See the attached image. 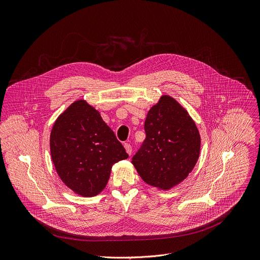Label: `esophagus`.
<instances>
[{"label": "esophagus", "mask_w": 260, "mask_h": 260, "mask_svg": "<svg viewBox=\"0 0 260 260\" xmlns=\"http://www.w3.org/2000/svg\"><path fill=\"white\" fill-rule=\"evenodd\" d=\"M124 147H125L127 153H128L129 155H131V153H132V146H131L129 143H125V144H124Z\"/></svg>", "instance_id": "34e87169"}]
</instances>
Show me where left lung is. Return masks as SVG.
Segmentation results:
<instances>
[{
	"label": "left lung",
	"instance_id": "8db88e82",
	"mask_svg": "<svg viewBox=\"0 0 260 260\" xmlns=\"http://www.w3.org/2000/svg\"><path fill=\"white\" fill-rule=\"evenodd\" d=\"M144 131L132 164L147 184L169 189L186 178L198 161V128L174 98L164 95L147 113Z\"/></svg>",
	"mask_w": 260,
	"mask_h": 260
}]
</instances>
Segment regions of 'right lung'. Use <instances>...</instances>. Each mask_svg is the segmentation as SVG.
Segmentation results:
<instances>
[{"label":"right lung","mask_w":260,"mask_h":260,"mask_svg":"<svg viewBox=\"0 0 260 260\" xmlns=\"http://www.w3.org/2000/svg\"><path fill=\"white\" fill-rule=\"evenodd\" d=\"M52 161L61 180L84 197L106 187L113 164L128 158L100 114L78 100L56 120L50 135Z\"/></svg>","instance_id":"right-lung-1"}]
</instances>
